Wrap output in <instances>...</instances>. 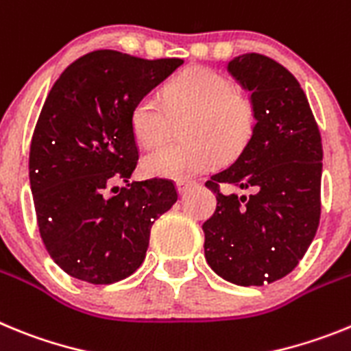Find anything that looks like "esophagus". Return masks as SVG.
I'll use <instances>...</instances> for the list:
<instances>
[{
	"instance_id": "obj_1",
	"label": "esophagus",
	"mask_w": 351,
	"mask_h": 351,
	"mask_svg": "<svg viewBox=\"0 0 351 351\" xmlns=\"http://www.w3.org/2000/svg\"><path fill=\"white\" fill-rule=\"evenodd\" d=\"M191 187H194V182H191V180H178L176 182V191H178L180 196L187 193Z\"/></svg>"
}]
</instances>
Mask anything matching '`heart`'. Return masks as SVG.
Instances as JSON below:
<instances>
[{
  "mask_svg": "<svg viewBox=\"0 0 351 351\" xmlns=\"http://www.w3.org/2000/svg\"><path fill=\"white\" fill-rule=\"evenodd\" d=\"M189 117L185 145H169L143 158V171L158 178H191L210 171L221 154H239L251 138V100L233 90L226 75L206 66H191L167 84L162 100L150 93L134 104L130 129L138 145L152 150L171 132V120Z\"/></svg>",
  "mask_w": 351,
  "mask_h": 351,
  "instance_id": "b5f03b06",
  "label": "heart"
}]
</instances>
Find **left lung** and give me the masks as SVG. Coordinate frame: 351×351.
I'll return each instance as SVG.
<instances>
[{"label":"left lung","instance_id":"obj_1","mask_svg":"<svg viewBox=\"0 0 351 351\" xmlns=\"http://www.w3.org/2000/svg\"><path fill=\"white\" fill-rule=\"evenodd\" d=\"M228 72L251 95L254 125L240 155L210 176L217 208L203 224L213 272L261 286L298 265L319 224L322 138L307 97L288 69L258 53L234 56ZM234 184L247 197L222 191Z\"/></svg>","mask_w":351,"mask_h":351}]
</instances>
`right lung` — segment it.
I'll return each instance as SVG.
<instances>
[{"label": "right lung", "instance_id": "obj_1", "mask_svg": "<svg viewBox=\"0 0 351 351\" xmlns=\"http://www.w3.org/2000/svg\"><path fill=\"white\" fill-rule=\"evenodd\" d=\"M184 60L118 51L79 58L49 91L29 150V185L49 256L69 276L111 285L146 256L152 224L176 203L175 185L132 182L138 146L130 112ZM118 179L128 184L109 197Z\"/></svg>", "mask_w": 351, "mask_h": 351}]
</instances>
